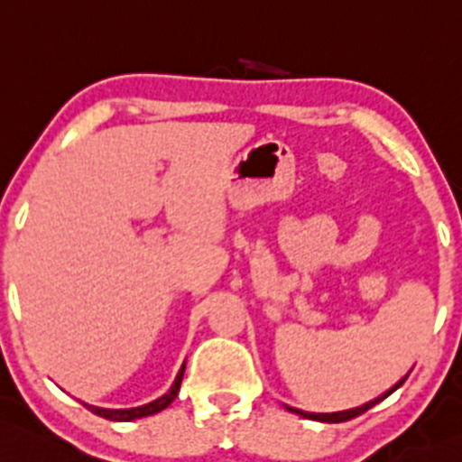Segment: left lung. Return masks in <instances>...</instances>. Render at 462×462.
<instances>
[{
	"label": "left lung",
	"mask_w": 462,
	"mask_h": 462,
	"mask_svg": "<svg viewBox=\"0 0 462 462\" xmlns=\"http://www.w3.org/2000/svg\"><path fill=\"white\" fill-rule=\"evenodd\" d=\"M405 378H407V376H402L401 381H398L396 385L392 387V390H387V392H385V394H381V396H378V398H374V401L365 402V405H361V407H354V410H346V411H332V414H310V411H300V410H296V407H288V411H292V414H299V416H303V419L320 420V423H346V420L354 419V416H361L363 411H367V410H370V407L376 405V402H381L383 398H387V396H390L392 392H396L398 387H401L402 383H405Z\"/></svg>",
	"instance_id": "8db88e82"
}]
</instances>
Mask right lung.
Here are the masks:
<instances>
[{
    "label": "right lung",
    "mask_w": 462,
    "mask_h": 462,
    "mask_svg": "<svg viewBox=\"0 0 462 462\" xmlns=\"http://www.w3.org/2000/svg\"><path fill=\"white\" fill-rule=\"evenodd\" d=\"M183 372H186V363H183V365H181V370H179L177 378H174L172 387H170V390L166 392V394H163L162 398H157V401L148 402V405H142V407H130V410H104V407L86 405V402H84V407H88V410L92 411V414L101 416V419H108V420H124V423H125V420H134V419H143V416H152V414H157V411L166 410V407L170 405V402H172L174 398H177V394H179V387H181Z\"/></svg>",
    "instance_id": "1"
}]
</instances>
